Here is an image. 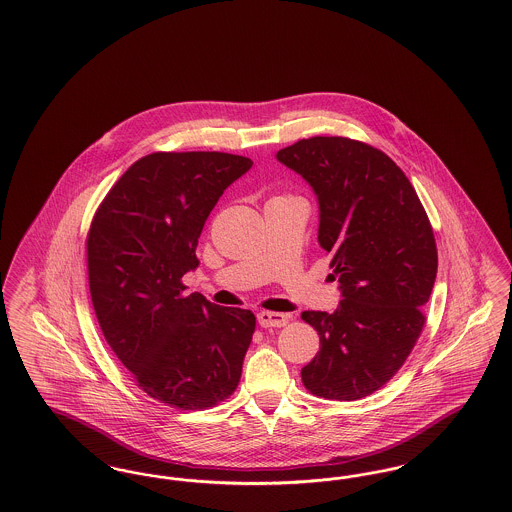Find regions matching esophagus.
Masks as SVG:
<instances>
[{
  "instance_id": "obj_1",
  "label": "esophagus",
  "mask_w": 512,
  "mask_h": 512,
  "mask_svg": "<svg viewBox=\"0 0 512 512\" xmlns=\"http://www.w3.org/2000/svg\"><path fill=\"white\" fill-rule=\"evenodd\" d=\"M257 320L263 328H282L288 324L290 315H284V313H274V311H261L257 315Z\"/></svg>"
}]
</instances>
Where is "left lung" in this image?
Segmentation results:
<instances>
[{
	"label": "left lung",
	"instance_id": "obj_1",
	"mask_svg": "<svg viewBox=\"0 0 512 512\" xmlns=\"http://www.w3.org/2000/svg\"><path fill=\"white\" fill-rule=\"evenodd\" d=\"M315 190L318 244L332 255L340 307L303 311L320 349L301 368L317 397L357 401L407 361L438 272L432 224L413 184L390 157L359 140L315 136L276 153Z\"/></svg>",
	"mask_w": 512,
	"mask_h": 512
}]
</instances>
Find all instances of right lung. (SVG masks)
Wrapping results in <instances>:
<instances>
[{"instance_id":"right-lung-1","label":"right lung","mask_w":512,"mask_h":512,"mask_svg":"<svg viewBox=\"0 0 512 512\" xmlns=\"http://www.w3.org/2000/svg\"><path fill=\"white\" fill-rule=\"evenodd\" d=\"M251 159L220 151H157L103 197L86 255L99 328L136 386L172 409L219 405L240 384L255 315L186 295L182 276L203 224Z\"/></svg>"}]
</instances>
